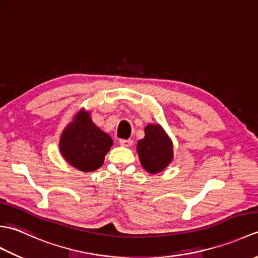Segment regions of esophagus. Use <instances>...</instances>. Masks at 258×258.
<instances>
[{"mask_svg":"<svg viewBox=\"0 0 258 258\" xmlns=\"http://www.w3.org/2000/svg\"><path fill=\"white\" fill-rule=\"evenodd\" d=\"M119 144L124 147H130L133 144L132 140H119Z\"/></svg>","mask_w":258,"mask_h":258,"instance_id":"esophagus-1","label":"esophagus"}]
</instances>
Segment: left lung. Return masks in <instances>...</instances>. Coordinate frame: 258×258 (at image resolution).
Here are the masks:
<instances>
[{
  "label": "left lung",
  "instance_id": "1",
  "mask_svg": "<svg viewBox=\"0 0 258 258\" xmlns=\"http://www.w3.org/2000/svg\"><path fill=\"white\" fill-rule=\"evenodd\" d=\"M136 151L142 166L152 174L164 171L173 160V143L160 124L146 126L145 138L139 141Z\"/></svg>",
  "mask_w": 258,
  "mask_h": 258
}]
</instances>
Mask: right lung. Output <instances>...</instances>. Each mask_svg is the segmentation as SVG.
Returning <instances> with one entry per match:
<instances>
[{"label":"right lung","instance_id":"1","mask_svg":"<svg viewBox=\"0 0 258 258\" xmlns=\"http://www.w3.org/2000/svg\"><path fill=\"white\" fill-rule=\"evenodd\" d=\"M111 136L92 122L90 113L80 111L62 132L59 151L71 165L82 172L96 171L111 150Z\"/></svg>","mask_w":258,"mask_h":258}]
</instances>
